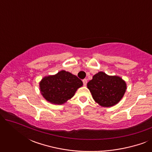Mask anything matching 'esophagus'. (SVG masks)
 Returning a JSON list of instances; mask_svg holds the SVG:
<instances>
[{
	"mask_svg": "<svg viewBox=\"0 0 152 152\" xmlns=\"http://www.w3.org/2000/svg\"><path fill=\"white\" fill-rule=\"evenodd\" d=\"M82 82H83V84H84V86H86V84H87V80H86V79H84V80H82Z\"/></svg>",
	"mask_w": 152,
	"mask_h": 152,
	"instance_id": "1",
	"label": "esophagus"
}]
</instances>
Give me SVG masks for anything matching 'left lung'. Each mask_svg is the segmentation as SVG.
I'll list each match as a JSON object with an SVG mask.
<instances>
[{"instance_id": "left-lung-1", "label": "left lung", "mask_w": 152, "mask_h": 152, "mask_svg": "<svg viewBox=\"0 0 152 152\" xmlns=\"http://www.w3.org/2000/svg\"><path fill=\"white\" fill-rule=\"evenodd\" d=\"M93 98L99 105L110 107L118 104L126 89L124 81L118 76H109L99 72L87 84Z\"/></svg>"}]
</instances>
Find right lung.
I'll return each instance as SVG.
<instances>
[{"mask_svg": "<svg viewBox=\"0 0 152 152\" xmlns=\"http://www.w3.org/2000/svg\"><path fill=\"white\" fill-rule=\"evenodd\" d=\"M83 82L69 72L61 70L55 75L45 77L40 82L43 97L52 104H62L72 98Z\"/></svg>", "mask_w": 152, "mask_h": 152, "instance_id": "add662e5", "label": "right lung"}]
</instances>
